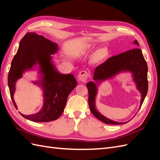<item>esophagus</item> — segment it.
<instances>
[{
	"label": "esophagus",
	"mask_w": 160,
	"mask_h": 160,
	"mask_svg": "<svg viewBox=\"0 0 160 160\" xmlns=\"http://www.w3.org/2000/svg\"><path fill=\"white\" fill-rule=\"evenodd\" d=\"M78 78L79 81L82 82H86L89 78V73L85 71H82L79 72L78 75Z\"/></svg>",
	"instance_id": "1"
}]
</instances>
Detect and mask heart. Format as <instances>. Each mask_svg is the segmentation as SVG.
<instances>
[{"label": "heart", "instance_id": "obj_1", "mask_svg": "<svg viewBox=\"0 0 160 160\" xmlns=\"http://www.w3.org/2000/svg\"><path fill=\"white\" fill-rule=\"evenodd\" d=\"M108 50L106 49H101L99 51H97L95 53L94 59L97 61H100L104 59L105 58L108 56Z\"/></svg>", "mask_w": 160, "mask_h": 160}]
</instances>
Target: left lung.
I'll return each instance as SVG.
<instances>
[{
  "mask_svg": "<svg viewBox=\"0 0 160 160\" xmlns=\"http://www.w3.org/2000/svg\"><path fill=\"white\" fill-rule=\"evenodd\" d=\"M134 43L139 45L137 40L134 41ZM127 71L132 72L134 81L137 83V88L142 93L140 109L148 93V81L147 62L143 56L142 50L139 48H135V49L109 58L103 63L96 67L94 71L93 79L95 81H101L111 78L121 71ZM87 88L88 89V102L89 108L91 113L95 118L107 124L120 125L127 123L114 122V121L106 118L99 113L95 107V99L97 93L96 85L93 81H91L87 84Z\"/></svg>",
  "mask_w": 160,
  "mask_h": 160,
  "instance_id": "obj_1",
  "label": "left lung"
}]
</instances>
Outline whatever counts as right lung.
Returning a JSON list of instances; mask_svg holds the SVG:
<instances>
[{"instance_id":"right-lung-1","label":"right lung","mask_w":160,"mask_h":160,"mask_svg":"<svg viewBox=\"0 0 160 160\" xmlns=\"http://www.w3.org/2000/svg\"><path fill=\"white\" fill-rule=\"evenodd\" d=\"M58 49L57 45L35 32H27L21 39L8 72V85L11 98L13 100L15 83L22 77V72L38 63L44 74L42 85L44 88L45 103L39 112L30 115L20 113L23 118L34 122H49L59 118L65 107L69 93L77 85L72 74L62 75L57 72L51 62V54ZM35 83H38L36 82Z\"/></svg>"}]
</instances>
